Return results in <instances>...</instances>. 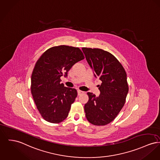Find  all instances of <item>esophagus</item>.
Wrapping results in <instances>:
<instances>
[{"label":"esophagus","mask_w":160,"mask_h":160,"mask_svg":"<svg viewBox=\"0 0 160 160\" xmlns=\"http://www.w3.org/2000/svg\"><path fill=\"white\" fill-rule=\"evenodd\" d=\"M83 91H80V90H77V94H78V95H80V94H83Z\"/></svg>","instance_id":"obj_1"}]
</instances>
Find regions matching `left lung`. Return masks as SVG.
<instances>
[{
    "instance_id": "left-lung-1",
    "label": "left lung",
    "mask_w": 160,
    "mask_h": 160,
    "mask_svg": "<svg viewBox=\"0 0 160 160\" xmlns=\"http://www.w3.org/2000/svg\"><path fill=\"white\" fill-rule=\"evenodd\" d=\"M82 51L94 77L102 82L98 85V97L88 92L86 117L94 125L104 126L112 122L125 103L129 91L127 75L121 63L110 52L98 48H83Z\"/></svg>"
}]
</instances>
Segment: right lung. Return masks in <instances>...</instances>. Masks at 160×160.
<instances>
[{
	"label": "right lung",
	"mask_w": 160,
	"mask_h": 160,
	"mask_svg": "<svg viewBox=\"0 0 160 160\" xmlns=\"http://www.w3.org/2000/svg\"><path fill=\"white\" fill-rule=\"evenodd\" d=\"M84 58L78 48L60 45L48 49L36 62L31 90L38 111L46 121L59 123L68 117L77 92L65 87L60 77H67L72 66Z\"/></svg>",
	"instance_id": "right-lung-1"
}]
</instances>
